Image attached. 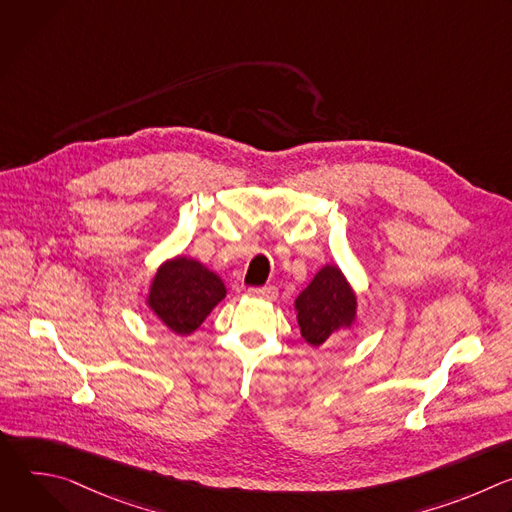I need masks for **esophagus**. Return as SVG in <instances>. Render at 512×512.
<instances>
[{"mask_svg": "<svg viewBox=\"0 0 512 512\" xmlns=\"http://www.w3.org/2000/svg\"><path fill=\"white\" fill-rule=\"evenodd\" d=\"M249 296L263 298V300H275L277 298V287L275 285H265V287H249Z\"/></svg>", "mask_w": 512, "mask_h": 512, "instance_id": "esophagus-1", "label": "esophagus"}]
</instances>
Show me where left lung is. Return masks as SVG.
I'll return each instance as SVG.
<instances>
[{
	"instance_id": "obj_1",
	"label": "left lung",
	"mask_w": 512,
	"mask_h": 512,
	"mask_svg": "<svg viewBox=\"0 0 512 512\" xmlns=\"http://www.w3.org/2000/svg\"><path fill=\"white\" fill-rule=\"evenodd\" d=\"M302 336L320 346L348 328L356 314V296L338 267L326 265L296 300Z\"/></svg>"
}]
</instances>
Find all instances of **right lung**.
Segmentation results:
<instances>
[{"label": "right lung", "instance_id": "add662e5", "mask_svg": "<svg viewBox=\"0 0 512 512\" xmlns=\"http://www.w3.org/2000/svg\"><path fill=\"white\" fill-rule=\"evenodd\" d=\"M225 294V283L216 273L194 259L176 257L158 269L148 304L170 330L190 334Z\"/></svg>", "mask_w": 512, "mask_h": 512}]
</instances>
